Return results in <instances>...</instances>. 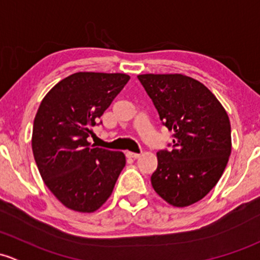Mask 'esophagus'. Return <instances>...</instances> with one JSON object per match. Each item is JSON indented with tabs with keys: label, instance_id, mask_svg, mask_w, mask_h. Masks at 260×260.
Listing matches in <instances>:
<instances>
[{
	"label": "esophagus",
	"instance_id": "34e87169",
	"mask_svg": "<svg viewBox=\"0 0 260 260\" xmlns=\"http://www.w3.org/2000/svg\"><path fill=\"white\" fill-rule=\"evenodd\" d=\"M127 155L131 158H135V159H137V158L141 157V154H139V153H135V152H127Z\"/></svg>",
	"mask_w": 260,
	"mask_h": 260
}]
</instances>
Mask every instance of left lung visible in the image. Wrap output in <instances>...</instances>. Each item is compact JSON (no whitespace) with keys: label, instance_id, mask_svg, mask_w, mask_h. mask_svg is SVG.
<instances>
[{"label":"left lung","instance_id":"obj_1","mask_svg":"<svg viewBox=\"0 0 260 260\" xmlns=\"http://www.w3.org/2000/svg\"><path fill=\"white\" fill-rule=\"evenodd\" d=\"M137 77L162 124L173 131L172 149L157 153L153 189L174 207L197 203L217 184L228 163L232 151L228 114L203 83L187 76Z\"/></svg>","mask_w":260,"mask_h":260}]
</instances>
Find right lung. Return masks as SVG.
<instances>
[{
  "mask_svg": "<svg viewBox=\"0 0 260 260\" xmlns=\"http://www.w3.org/2000/svg\"><path fill=\"white\" fill-rule=\"evenodd\" d=\"M129 78L124 73H73L41 102L32 151L45 184L67 208L94 212L112 194L124 154L93 148L87 138Z\"/></svg>",
  "mask_w": 260,
  "mask_h": 260,
  "instance_id": "obj_1",
  "label": "right lung"
}]
</instances>
